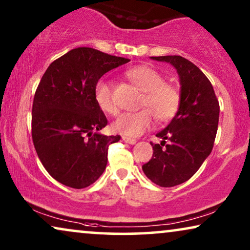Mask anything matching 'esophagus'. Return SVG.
Listing matches in <instances>:
<instances>
[{
  "label": "esophagus",
  "mask_w": 250,
  "mask_h": 250,
  "mask_svg": "<svg viewBox=\"0 0 250 250\" xmlns=\"http://www.w3.org/2000/svg\"><path fill=\"white\" fill-rule=\"evenodd\" d=\"M123 140H124L126 143H128V145H135V143H136V140L135 139L127 138V136H123Z\"/></svg>",
  "instance_id": "1"
}]
</instances>
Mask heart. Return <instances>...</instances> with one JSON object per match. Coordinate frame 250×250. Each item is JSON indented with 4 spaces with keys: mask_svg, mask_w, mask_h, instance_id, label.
Returning a JSON list of instances; mask_svg holds the SVG:
<instances>
[{
    "mask_svg": "<svg viewBox=\"0 0 250 250\" xmlns=\"http://www.w3.org/2000/svg\"><path fill=\"white\" fill-rule=\"evenodd\" d=\"M127 77L143 92L140 107L135 112L122 114L112 123V131L123 135L138 136L150 128L153 115L158 122H167L176 115L181 104V92L174 84L167 83L158 70L149 66L131 68ZM94 99L99 108L108 115H117L118 107L112 86L107 81H99L94 88Z\"/></svg>",
    "mask_w": 250,
    "mask_h": 250,
    "instance_id": "heart-1",
    "label": "heart"
}]
</instances>
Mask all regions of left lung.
<instances>
[{
  "label": "left lung",
  "instance_id": "1",
  "mask_svg": "<svg viewBox=\"0 0 250 250\" xmlns=\"http://www.w3.org/2000/svg\"><path fill=\"white\" fill-rule=\"evenodd\" d=\"M175 67L181 84V104L175 117L157 136L152 158L142 166L149 180L170 188L192 177L209 156L216 138L220 104L203 71L181 56L151 57Z\"/></svg>",
  "mask_w": 250,
  "mask_h": 250
}]
</instances>
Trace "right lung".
I'll use <instances>...</instances> for the list:
<instances>
[{
	"label": "right lung",
	"mask_w": 250,
	"mask_h": 250,
	"mask_svg": "<svg viewBox=\"0 0 250 250\" xmlns=\"http://www.w3.org/2000/svg\"><path fill=\"white\" fill-rule=\"evenodd\" d=\"M129 59L77 47L50 64L36 88L32 138L47 173L63 186L83 189L97 181L108 149L119 135H102L107 117L94 99L99 80Z\"/></svg>",
	"instance_id": "obj_1"
}]
</instances>
